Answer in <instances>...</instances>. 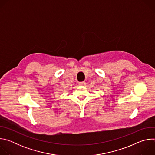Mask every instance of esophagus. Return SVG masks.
<instances>
[{
    "label": "esophagus",
    "mask_w": 155,
    "mask_h": 155,
    "mask_svg": "<svg viewBox=\"0 0 155 155\" xmlns=\"http://www.w3.org/2000/svg\"><path fill=\"white\" fill-rule=\"evenodd\" d=\"M85 84H86L85 81H80V82L78 83V84L80 85V86H83V85H84Z\"/></svg>",
    "instance_id": "esophagus-1"
}]
</instances>
